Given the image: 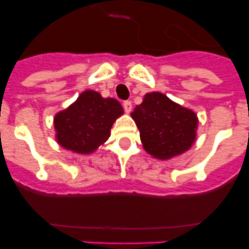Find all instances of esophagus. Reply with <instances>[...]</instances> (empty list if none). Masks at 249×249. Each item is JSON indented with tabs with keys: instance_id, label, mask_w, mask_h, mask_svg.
I'll use <instances>...</instances> for the list:
<instances>
[{
	"instance_id": "obj_1",
	"label": "esophagus",
	"mask_w": 249,
	"mask_h": 249,
	"mask_svg": "<svg viewBox=\"0 0 249 249\" xmlns=\"http://www.w3.org/2000/svg\"><path fill=\"white\" fill-rule=\"evenodd\" d=\"M123 108H124V111H126L127 113H129V112L132 111V102H131V101H124V102H123Z\"/></svg>"
}]
</instances>
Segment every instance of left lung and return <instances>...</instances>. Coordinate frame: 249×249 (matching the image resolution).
Listing matches in <instances>:
<instances>
[{
	"label": "left lung",
	"mask_w": 249,
	"mask_h": 249,
	"mask_svg": "<svg viewBox=\"0 0 249 249\" xmlns=\"http://www.w3.org/2000/svg\"><path fill=\"white\" fill-rule=\"evenodd\" d=\"M131 117L140 129L144 151L157 160H167L183 155L197 137V114L160 92L144 94Z\"/></svg>",
	"instance_id": "obj_1"
}]
</instances>
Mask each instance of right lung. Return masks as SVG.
<instances>
[{
	"label": "right lung",
	"instance_id": "right-lung-1",
	"mask_svg": "<svg viewBox=\"0 0 249 249\" xmlns=\"http://www.w3.org/2000/svg\"><path fill=\"white\" fill-rule=\"evenodd\" d=\"M122 114L117 100L103 98L100 92L86 89L54 116L57 143L78 155H91L108 140L114 121Z\"/></svg>",
	"mask_w": 249,
	"mask_h": 249
}]
</instances>
